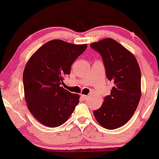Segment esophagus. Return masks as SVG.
Wrapping results in <instances>:
<instances>
[{
  "instance_id": "1",
  "label": "esophagus",
  "mask_w": 159,
  "mask_h": 159,
  "mask_svg": "<svg viewBox=\"0 0 159 159\" xmlns=\"http://www.w3.org/2000/svg\"><path fill=\"white\" fill-rule=\"evenodd\" d=\"M81 98H82V100H86L88 99V95H81Z\"/></svg>"
}]
</instances>
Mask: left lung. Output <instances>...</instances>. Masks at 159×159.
<instances>
[{"label":"left lung","instance_id":"obj_1","mask_svg":"<svg viewBox=\"0 0 159 159\" xmlns=\"http://www.w3.org/2000/svg\"><path fill=\"white\" fill-rule=\"evenodd\" d=\"M90 47L101 55L106 77L114 83L110 95L93 114L103 127L116 129L132 118L140 102V66L135 56L114 39H103L91 43Z\"/></svg>","mask_w":159,"mask_h":159}]
</instances>
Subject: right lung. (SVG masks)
Masks as SVG:
<instances>
[{
    "label": "right lung",
    "instance_id": "add662e5",
    "mask_svg": "<svg viewBox=\"0 0 159 159\" xmlns=\"http://www.w3.org/2000/svg\"><path fill=\"white\" fill-rule=\"evenodd\" d=\"M88 47L61 40L48 41L32 54L23 73L25 98L32 115L42 125L56 127L66 122L80 95L61 86L71 66Z\"/></svg>",
    "mask_w": 159,
    "mask_h": 159
}]
</instances>
